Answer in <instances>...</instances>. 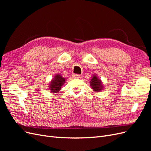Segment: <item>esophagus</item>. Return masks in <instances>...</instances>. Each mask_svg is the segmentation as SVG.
<instances>
[{"label":"esophagus","mask_w":151,"mask_h":151,"mask_svg":"<svg viewBox=\"0 0 151 151\" xmlns=\"http://www.w3.org/2000/svg\"><path fill=\"white\" fill-rule=\"evenodd\" d=\"M72 77L74 79H81V76L79 74H73Z\"/></svg>","instance_id":"34e87169"}]
</instances>
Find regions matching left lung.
I'll use <instances>...</instances> for the list:
<instances>
[{"label":"left lung","instance_id":"1","mask_svg":"<svg viewBox=\"0 0 151 151\" xmlns=\"http://www.w3.org/2000/svg\"><path fill=\"white\" fill-rule=\"evenodd\" d=\"M91 88L94 91V92H101L103 89V84L101 79H99L96 75L94 74L92 76V78L90 81Z\"/></svg>","mask_w":151,"mask_h":151}]
</instances>
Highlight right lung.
I'll return each instance as SVG.
<instances>
[{
  "mask_svg": "<svg viewBox=\"0 0 151 151\" xmlns=\"http://www.w3.org/2000/svg\"><path fill=\"white\" fill-rule=\"evenodd\" d=\"M65 78L60 74H57L52 79L51 83L49 84V89L52 93H58L60 91L62 86L65 83Z\"/></svg>",
  "mask_w": 151,
  "mask_h": 151,
  "instance_id": "obj_1",
  "label": "right lung"
}]
</instances>
